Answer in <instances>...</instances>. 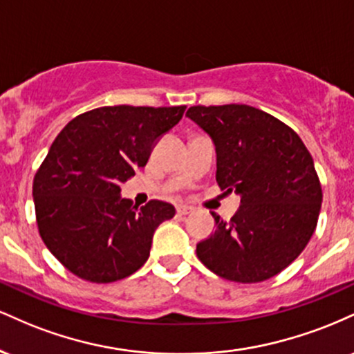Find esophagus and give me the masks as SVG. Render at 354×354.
Listing matches in <instances>:
<instances>
[{"label": "esophagus", "mask_w": 354, "mask_h": 354, "mask_svg": "<svg viewBox=\"0 0 354 354\" xmlns=\"http://www.w3.org/2000/svg\"><path fill=\"white\" fill-rule=\"evenodd\" d=\"M176 211H178V214H180V216H186V214L193 213V208H191V206H186V205H180L176 208Z\"/></svg>", "instance_id": "esophagus-1"}]
</instances>
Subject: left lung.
<instances>
[{
    "mask_svg": "<svg viewBox=\"0 0 354 354\" xmlns=\"http://www.w3.org/2000/svg\"><path fill=\"white\" fill-rule=\"evenodd\" d=\"M208 133L219 188L241 196L234 216L196 245L200 261L236 283L273 278L306 248L318 223L321 185L310 151L290 126L248 104L191 106Z\"/></svg>",
    "mask_w": 354,
    "mask_h": 354,
    "instance_id": "left-lung-1",
    "label": "left lung"
}]
</instances>
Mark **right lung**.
Here are the masks:
<instances>
[{
	"instance_id": "add662e5",
	"label": "right lung",
	"mask_w": 354,
	"mask_h": 354,
	"mask_svg": "<svg viewBox=\"0 0 354 354\" xmlns=\"http://www.w3.org/2000/svg\"><path fill=\"white\" fill-rule=\"evenodd\" d=\"M186 106H103L61 129L33 181L36 221L53 256L91 283H113L145 265L154 230L176 213L153 200L133 205L121 183L145 168L154 145Z\"/></svg>"
}]
</instances>
